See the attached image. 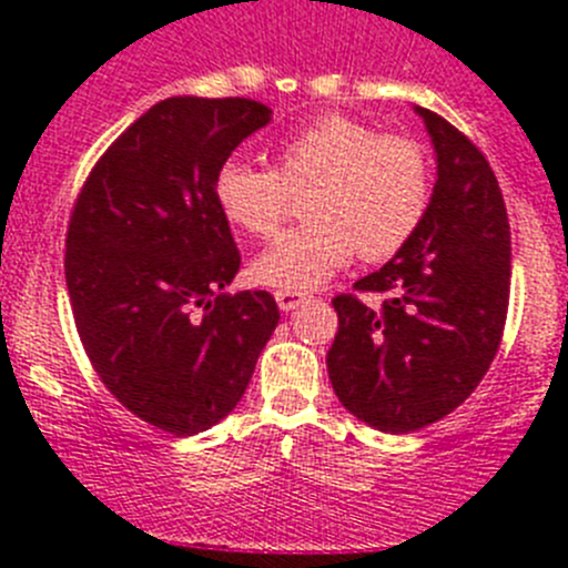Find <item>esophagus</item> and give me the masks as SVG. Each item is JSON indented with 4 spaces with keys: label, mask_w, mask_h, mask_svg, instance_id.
I'll list each match as a JSON object with an SVG mask.
<instances>
[{
    "label": "esophagus",
    "mask_w": 568,
    "mask_h": 568,
    "mask_svg": "<svg viewBox=\"0 0 568 568\" xmlns=\"http://www.w3.org/2000/svg\"><path fill=\"white\" fill-rule=\"evenodd\" d=\"M275 301H278V307L284 310V313H293L295 307H301V304L307 301V295L295 293V290H275Z\"/></svg>",
    "instance_id": "esophagus-1"
}]
</instances>
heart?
Listing matches in <instances>:
<instances>
[{
    "label": "heart",
    "mask_w": 568,
    "mask_h": 568,
    "mask_svg": "<svg viewBox=\"0 0 568 568\" xmlns=\"http://www.w3.org/2000/svg\"><path fill=\"white\" fill-rule=\"evenodd\" d=\"M307 224L287 230L253 261V278L278 290H313L355 253L386 261L409 244L433 195L424 144L381 135L346 115H321L275 148V170L230 159L215 170L213 195L233 227L267 239L304 193Z\"/></svg>",
    "instance_id": "heart-1"
}]
</instances>
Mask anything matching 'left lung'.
I'll return each instance as SVG.
<instances>
[{"instance_id":"obj_1","label":"left lung","mask_w":568,"mask_h":568,"mask_svg":"<svg viewBox=\"0 0 568 568\" xmlns=\"http://www.w3.org/2000/svg\"><path fill=\"white\" fill-rule=\"evenodd\" d=\"M433 135L438 179L418 233L355 281L366 304L335 295L327 369L341 404L381 433H415L464 404L489 369L509 310L511 241L504 193L486 155L415 108Z\"/></svg>"}]
</instances>
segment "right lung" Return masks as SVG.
Returning <instances> with one entry per match:
<instances>
[{
  "label": "right lung",
  "mask_w": 568,
  "mask_h": 568,
  "mask_svg": "<svg viewBox=\"0 0 568 568\" xmlns=\"http://www.w3.org/2000/svg\"><path fill=\"white\" fill-rule=\"evenodd\" d=\"M267 122L253 99H164L104 150L70 213L84 353L119 404L179 438L233 413L278 324L264 290L222 293L241 253L213 195L215 170Z\"/></svg>",
  "instance_id": "right-lung-1"
}]
</instances>
